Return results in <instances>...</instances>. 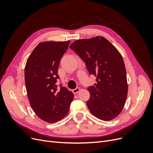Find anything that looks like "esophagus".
I'll use <instances>...</instances> for the list:
<instances>
[{"label": "esophagus", "mask_w": 153, "mask_h": 153, "mask_svg": "<svg viewBox=\"0 0 153 153\" xmlns=\"http://www.w3.org/2000/svg\"><path fill=\"white\" fill-rule=\"evenodd\" d=\"M79 91H80V88L79 87H76L75 89H73L72 92H73V94H76V93H78V92H79Z\"/></svg>", "instance_id": "1"}]
</instances>
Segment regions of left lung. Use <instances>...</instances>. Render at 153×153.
Wrapping results in <instances>:
<instances>
[{"label":"left lung","instance_id":"1","mask_svg":"<svg viewBox=\"0 0 153 153\" xmlns=\"http://www.w3.org/2000/svg\"><path fill=\"white\" fill-rule=\"evenodd\" d=\"M84 61L89 75L96 77L94 86L87 88L86 104L91 114L110 121L121 113L128 94L126 68L121 55L103 37L76 40L69 46Z\"/></svg>","mask_w":153,"mask_h":153}]
</instances>
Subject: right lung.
Returning a JSON list of instances; mask_svg holds the SVG:
<instances>
[{"label": "right lung", "instance_id": "add662e5", "mask_svg": "<svg viewBox=\"0 0 153 153\" xmlns=\"http://www.w3.org/2000/svg\"><path fill=\"white\" fill-rule=\"evenodd\" d=\"M70 41L39 43L27 59L25 82L32 108L43 121L53 123L68 114L74 94L61 84L58 88L61 59Z\"/></svg>", "mask_w": 153, "mask_h": 153}]
</instances>
